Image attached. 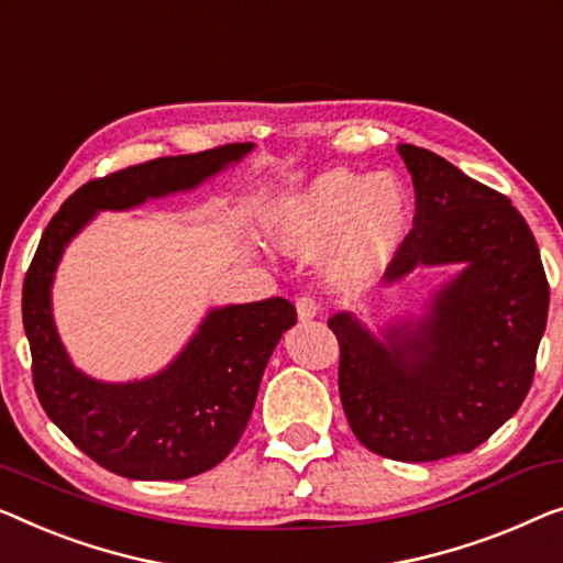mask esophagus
Instances as JSON below:
<instances>
[{
  "instance_id": "34e87169",
  "label": "esophagus",
  "mask_w": 563,
  "mask_h": 563,
  "mask_svg": "<svg viewBox=\"0 0 563 563\" xmlns=\"http://www.w3.org/2000/svg\"><path fill=\"white\" fill-rule=\"evenodd\" d=\"M317 314H320V301H317L314 297H299L297 299V317L301 322L314 320Z\"/></svg>"
}]
</instances>
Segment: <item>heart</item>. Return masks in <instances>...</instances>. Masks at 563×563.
<instances>
[{
    "label": "heart",
    "mask_w": 563,
    "mask_h": 563,
    "mask_svg": "<svg viewBox=\"0 0 563 563\" xmlns=\"http://www.w3.org/2000/svg\"><path fill=\"white\" fill-rule=\"evenodd\" d=\"M409 223V198L396 175L365 177L330 169L284 195L268 213V228L284 251L322 254L324 279L342 289L371 284L394 258Z\"/></svg>",
    "instance_id": "1"
}]
</instances>
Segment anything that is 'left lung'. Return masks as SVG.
I'll return each mask as SVG.
<instances>
[{"label": "left lung", "instance_id": "8db88e82", "mask_svg": "<svg viewBox=\"0 0 563 563\" xmlns=\"http://www.w3.org/2000/svg\"><path fill=\"white\" fill-rule=\"evenodd\" d=\"M417 216L383 284L413 268L460 266L421 314L378 335L355 312L332 314L340 398L353 434L380 457L434 462L472 452L520 409L549 317L539 246L505 195L439 154L398 144Z\"/></svg>", "mask_w": 563, "mask_h": 563}]
</instances>
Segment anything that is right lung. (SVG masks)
<instances>
[{
  "label": "right lung",
  "mask_w": 563,
  "mask_h": 563,
  "mask_svg": "<svg viewBox=\"0 0 563 563\" xmlns=\"http://www.w3.org/2000/svg\"><path fill=\"white\" fill-rule=\"evenodd\" d=\"M249 152L254 144H225L86 183L47 223L24 276L22 322L40 404L80 452L121 477L185 479L223 462L246 429L268 357L297 322V309L282 297L210 307L165 368L101 380L70 361L55 328V272L68 243L103 210L121 213L195 190Z\"/></svg>",
  "instance_id": "add662e5"
}]
</instances>
